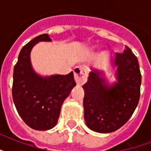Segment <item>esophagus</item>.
<instances>
[{
    "instance_id": "34e87169",
    "label": "esophagus",
    "mask_w": 151,
    "mask_h": 151,
    "mask_svg": "<svg viewBox=\"0 0 151 151\" xmlns=\"http://www.w3.org/2000/svg\"><path fill=\"white\" fill-rule=\"evenodd\" d=\"M74 79L77 84L81 85L86 82L88 78V68L85 66H77L73 70Z\"/></svg>"
}]
</instances>
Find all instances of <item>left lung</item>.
<instances>
[{"label":"left lung","instance_id":"left-lung-1","mask_svg":"<svg viewBox=\"0 0 151 151\" xmlns=\"http://www.w3.org/2000/svg\"><path fill=\"white\" fill-rule=\"evenodd\" d=\"M117 67V81L108 85L96 70L90 72L83 85L85 122L91 130L100 133L112 132L123 126L131 117L140 96L141 73L138 60L126 47L116 53L112 60Z\"/></svg>","mask_w":151,"mask_h":151}]
</instances>
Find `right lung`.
Returning <instances> with one entry per match:
<instances>
[{
	"mask_svg": "<svg viewBox=\"0 0 151 151\" xmlns=\"http://www.w3.org/2000/svg\"><path fill=\"white\" fill-rule=\"evenodd\" d=\"M39 41H52L41 34L21 49L13 72L12 98L19 114L35 130H48L57 124L61 106L76 85L73 71L66 75L42 77L34 70L30 62L32 48Z\"/></svg>",
	"mask_w": 151,
	"mask_h": 151,
	"instance_id": "1",
	"label": "right lung"
}]
</instances>
